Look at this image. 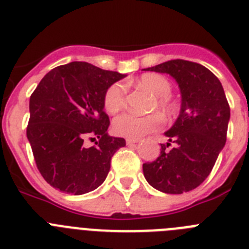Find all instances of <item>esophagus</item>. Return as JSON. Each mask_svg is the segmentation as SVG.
Listing matches in <instances>:
<instances>
[{"mask_svg": "<svg viewBox=\"0 0 249 249\" xmlns=\"http://www.w3.org/2000/svg\"><path fill=\"white\" fill-rule=\"evenodd\" d=\"M140 141H141L140 138H127V140H126V143L128 144V146H132V144L138 143Z\"/></svg>", "mask_w": 249, "mask_h": 249, "instance_id": "34e87169", "label": "esophagus"}]
</instances>
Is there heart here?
I'll return each mask as SVG.
<instances>
[{"label":"heart","instance_id":"heart-1","mask_svg":"<svg viewBox=\"0 0 249 249\" xmlns=\"http://www.w3.org/2000/svg\"><path fill=\"white\" fill-rule=\"evenodd\" d=\"M137 83L148 89L153 97H156V107L162 113L171 114L175 112L176 105L169 98L172 85L168 78L158 73H146L141 76ZM126 105V86L123 83H113L109 86L105 94V108L109 113L121 111ZM160 124L158 114L138 116L136 113L126 112L118 116L113 122L116 133L127 138H141Z\"/></svg>","mask_w":249,"mask_h":249}]
</instances>
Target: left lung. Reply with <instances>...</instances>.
Listing matches in <instances>:
<instances>
[{
  "label": "left lung",
  "mask_w": 249,
  "mask_h": 249,
  "mask_svg": "<svg viewBox=\"0 0 249 249\" xmlns=\"http://www.w3.org/2000/svg\"><path fill=\"white\" fill-rule=\"evenodd\" d=\"M146 71L173 77L181 91V111L164 132L157 160L143 163V175L153 188L181 195L195 190L208 177L227 140L231 111L219 80L204 66L172 59ZM175 143L168 150L170 142Z\"/></svg>",
  "instance_id": "1"
}]
</instances>
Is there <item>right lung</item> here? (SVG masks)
<instances>
[{
    "instance_id": "add662e5",
    "label": "right lung",
    "mask_w": 249,
    "mask_h": 249,
    "mask_svg": "<svg viewBox=\"0 0 249 249\" xmlns=\"http://www.w3.org/2000/svg\"><path fill=\"white\" fill-rule=\"evenodd\" d=\"M126 74L87 62L51 70L30 97L27 138L45 181L61 192L85 195L105 182L124 138L107 133L105 94ZM87 138L96 146L86 147Z\"/></svg>"
}]
</instances>
